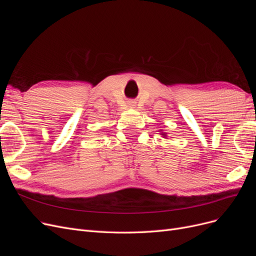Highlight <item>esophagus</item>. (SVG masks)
Returning <instances> with one entry per match:
<instances>
[{
  "mask_svg": "<svg viewBox=\"0 0 256 256\" xmlns=\"http://www.w3.org/2000/svg\"><path fill=\"white\" fill-rule=\"evenodd\" d=\"M128 106L131 108V109H132V108L136 106V102H132V100H130V102H128Z\"/></svg>",
  "mask_w": 256,
  "mask_h": 256,
  "instance_id": "1",
  "label": "esophagus"
}]
</instances>
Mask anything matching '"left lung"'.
Masks as SVG:
<instances>
[{
  "mask_svg": "<svg viewBox=\"0 0 256 256\" xmlns=\"http://www.w3.org/2000/svg\"><path fill=\"white\" fill-rule=\"evenodd\" d=\"M159 131H160V134H161L162 136H164V138H166V132H164V131H162V130H159Z\"/></svg>",
  "mask_w": 256,
  "mask_h": 256,
  "instance_id": "1",
  "label": "left lung"
}]
</instances>
